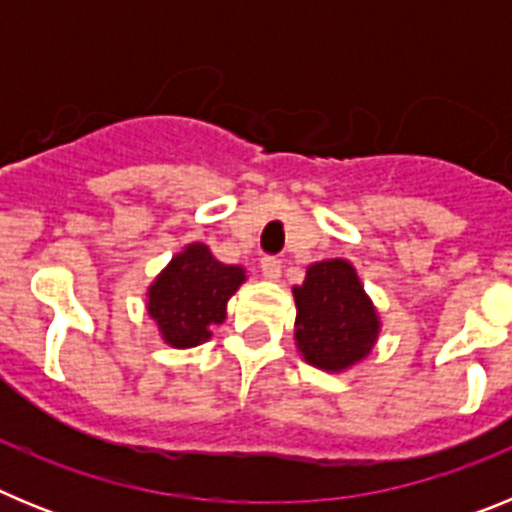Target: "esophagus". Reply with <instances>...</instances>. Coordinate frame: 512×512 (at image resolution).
Wrapping results in <instances>:
<instances>
[{
    "label": "esophagus",
    "mask_w": 512,
    "mask_h": 512,
    "mask_svg": "<svg viewBox=\"0 0 512 512\" xmlns=\"http://www.w3.org/2000/svg\"><path fill=\"white\" fill-rule=\"evenodd\" d=\"M261 274H264L266 279H279V274H282V259H277V256H264L261 259Z\"/></svg>",
    "instance_id": "1"
}]
</instances>
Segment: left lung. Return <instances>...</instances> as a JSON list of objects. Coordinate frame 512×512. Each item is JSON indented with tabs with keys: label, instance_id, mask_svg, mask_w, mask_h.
I'll return each mask as SVG.
<instances>
[{
	"label": "left lung",
	"instance_id": "1",
	"mask_svg": "<svg viewBox=\"0 0 512 512\" xmlns=\"http://www.w3.org/2000/svg\"><path fill=\"white\" fill-rule=\"evenodd\" d=\"M295 338L305 361L338 372L372 351L377 312L364 295L354 266L341 259L312 264L302 287H295Z\"/></svg>",
	"mask_w": 512,
	"mask_h": 512
}]
</instances>
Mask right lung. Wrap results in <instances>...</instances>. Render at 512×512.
<instances>
[{
  "mask_svg": "<svg viewBox=\"0 0 512 512\" xmlns=\"http://www.w3.org/2000/svg\"><path fill=\"white\" fill-rule=\"evenodd\" d=\"M246 274L241 266L215 261L210 248L194 243L166 266L148 292V312L166 343L189 348L205 343L212 328L223 323L225 305Z\"/></svg>",
  "mask_w": 512,
  "mask_h": 512,
  "instance_id": "obj_1",
  "label": "right lung"
}]
</instances>
